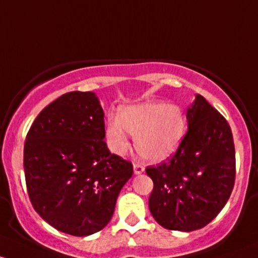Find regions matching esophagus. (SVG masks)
<instances>
[{
  "label": "esophagus",
  "instance_id": "obj_1",
  "mask_svg": "<svg viewBox=\"0 0 258 258\" xmlns=\"http://www.w3.org/2000/svg\"><path fill=\"white\" fill-rule=\"evenodd\" d=\"M133 169H134V174L135 175H139V174H142V172H144V166H143L142 164L135 163L134 165H133Z\"/></svg>",
  "mask_w": 258,
  "mask_h": 258
}]
</instances>
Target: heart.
I'll return each instance as SVG.
<instances>
[{"instance_id":"b5f03b06","label":"heart","mask_w":258,"mask_h":258,"mask_svg":"<svg viewBox=\"0 0 258 258\" xmlns=\"http://www.w3.org/2000/svg\"><path fill=\"white\" fill-rule=\"evenodd\" d=\"M134 137L138 153L151 163H161L176 154L186 134V116L181 107L163 102H145L120 110L107 123L108 145L118 155L129 149L128 134Z\"/></svg>"}]
</instances>
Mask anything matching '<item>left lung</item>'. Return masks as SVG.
<instances>
[{
	"mask_svg": "<svg viewBox=\"0 0 258 258\" xmlns=\"http://www.w3.org/2000/svg\"><path fill=\"white\" fill-rule=\"evenodd\" d=\"M187 132L175 155L145 169L154 182L149 209L168 230H199L226 205L236 176L235 145L227 120L203 95L186 111Z\"/></svg>",
	"mask_w": 258,
	"mask_h": 258,
	"instance_id": "left-lung-1",
	"label": "left lung"
}]
</instances>
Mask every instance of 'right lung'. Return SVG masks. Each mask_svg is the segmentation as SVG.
Instances as JSON below:
<instances>
[{
	"instance_id": "1",
	"label": "right lung",
	"mask_w": 258,
	"mask_h": 258,
	"mask_svg": "<svg viewBox=\"0 0 258 258\" xmlns=\"http://www.w3.org/2000/svg\"><path fill=\"white\" fill-rule=\"evenodd\" d=\"M104 111L93 92H70L34 119L23 150L28 196L50 226L88 236L110 221L130 161L104 142Z\"/></svg>"
}]
</instances>
